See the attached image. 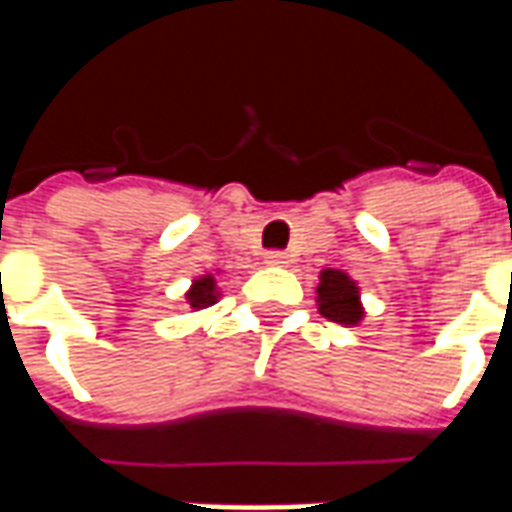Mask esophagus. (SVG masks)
I'll return each instance as SVG.
<instances>
[{"label":"esophagus","mask_w":512,"mask_h":512,"mask_svg":"<svg viewBox=\"0 0 512 512\" xmlns=\"http://www.w3.org/2000/svg\"><path fill=\"white\" fill-rule=\"evenodd\" d=\"M290 255L285 252H268L266 255V266H288Z\"/></svg>","instance_id":"34e87169"}]
</instances>
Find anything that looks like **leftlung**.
<instances>
[{"mask_svg":"<svg viewBox=\"0 0 512 512\" xmlns=\"http://www.w3.org/2000/svg\"><path fill=\"white\" fill-rule=\"evenodd\" d=\"M315 301L323 318L343 326H359L365 321V304H362V290L351 274L343 268H323L318 274V288Z\"/></svg>","mask_w":512,"mask_h":512,"instance_id":"8db88e82","label":"left lung"}]
</instances>
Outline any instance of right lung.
I'll list each match as a JSON object with an SVG mask.
<instances>
[{
    "label": "right lung",
    "instance_id": "add662e5",
    "mask_svg": "<svg viewBox=\"0 0 512 512\" xmlns=\"http://www.w3.org/2000/svg\"><path fill=\"white\" fill-rule=\"evenodd\" d=\"M219 299H222V288L216 285L213 274H200V277L191 279V288L186 290V304L191 307V312L208 310Z\"/></svg>",
    "mask_w": 512,
    "mask_h": 512
}]
</instances>
